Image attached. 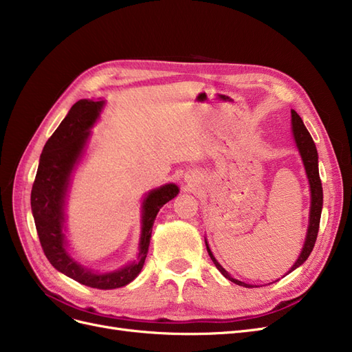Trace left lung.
Wrapping results in <instances>:
<instances>
[{
    "label": "left lung",
    "mask_w": 352,
    "mask_h": 352,
    "mask_svg": "<svg viewBox=\"0 0 352 352\" xmlns=\"http://www.w3.org/2000/svg\"><path fill=\"white\" fill-rule=\"evenodd\" d=\"M291 114H292V132L295 136V142H296L298 150H300V153H301L305 172L308 176V182H310V188H311V210H310V225H308L304 248L301 251L300 257H298V260L292 265V269L287 273H291L296 267H300V265L308 258V255L311 254L316 239H317L318 226H320V216H322V207H323V188H322L320 175H318V155H317L314 141H313L310 132H308L307 127L304 126V122L301 120V117L298 116V113L295 110H291ZM206 245H207V242H206ZM207 251H208L210 258L212 260V263H214V265L217 267V270L223 276H225L226 279H229L230 282L236 283V285L251 287V285H248V283H243L238 279H233L232 276L217 263L214 255L211 254L208 245H207Z\"/></svg>",
    "instance_id": "8db88e82"
}]
</instances>
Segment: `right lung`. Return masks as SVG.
<instances>
[{
	"label": "right lung",
	"instance_id": "add662e5",
	"mask_svg": "<svg viewBox=\"0 0 352 352\" xmlns=\"http://www.w3.org/2000/svg\"><path fill=\"white\" fill-rule=\"evenodd\" d=\"M102 101L80 100L70 109L66 119L47 141L39 158V166L30 194L32 214L41 247L54 267L76 282L97 289H114L131 283L144 267L150 245L154 219L166 202L173 199L179 188L173 184L151 190L144 201L142 235L138 261L107 274H95L83 269L65 248L63 221H65V195L72 168L82 154L89 136V127L97 120Z\"/></svg>",
	"mask_w": 352,
	"mask_h": 352
}]
</instances>
